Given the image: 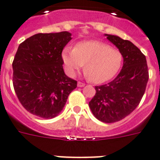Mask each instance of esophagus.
Listing matches in <instances>:
<instances>
[{"mask_svg": "<svg viewBox=\"0 0 160 160\" xmlns=\"http://www.w3.org/2000/svg\"><path fill=\"white\" fill-rule=\"evenodd\" d=\"M84 86H85V83H82L81 82H78V88H82Z\"/></svg>", "mask_w": 160, "mask_h": 160, "instance_id": "1", "label": "esophagus"}]
</instances>
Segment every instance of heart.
Wrapping results in <instances>:
<instances>
[{
    "mask_svg": "<svg viewBox=\"0 0 160 160\" xmlns=\"http://www.w3.org/2000/svg\"><path fill=\"white\" fill-rule=\"evenodd\" d=\"M61 58L71 77L84 65V72L90 81L102 83L113 78L122 67V55L118 50L99 41L78 42L74 48L65 47Z\"/></svg>",
    "mask_w": 160,
    "mask_h": 160,
    "instance_id": "1",
    "label": "heart"
}]
</instances>
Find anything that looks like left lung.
<instances>
[{
  "label": "left lung",
  "instance_id": "obj_1",
  "mask_svg": "<svg viewBox=\"0 0 160 160\" xmlns=\"http://www.w3.org/2000/svg\"><path fill=\"white\" fill-rule=\"evenodd\" d=\"M123 58L118 75L108 84L96 86V95L89 102L93 115L101 122H118L139 105L149 79L146 56L130 41L105 34Z\"/></svg>",
  "mask_w": 160,
  "mask_h": 160
}]
</instances>
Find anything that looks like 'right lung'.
<instances>
[{
    "mask_svg": "<svg viewBox=\"0 0 160 160\" xmlns=\"http://www.w3.org/2000/svg\"><path fill=\"white\" fill-rule=\"evenodd\" d=\"M67 31L38 33L23 42L13 61V85L25 109L53 118L64 109L77 82L64 73L62 50L72 39Z\"/></svg>",
    "mask_w": 160,
    "mask_h": 160,
    "instance_id": "add662e5",
    "label": "right lung"
}]
</instances>
